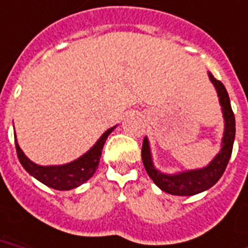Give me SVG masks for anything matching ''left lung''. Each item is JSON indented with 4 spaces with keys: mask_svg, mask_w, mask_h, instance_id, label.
I'll return each instance as SVG.
<instances>
[{
    "mask_svg": "<svg viewBox=\"0 0 248 248\" xmlns=\"http://www.w3.org/2000/svg\"><path fill=\"white\" fill-rule=\"evenodd\" d=\"M209 79L216 87L225 120L222 148L209 165L203 169L190 170V171L178 173L174 175L164 174L161 171L155 169L152 158H151V152H149L148 140H147V138H144V140H143L141 160H143L147 173L162 191L171 194V195L190 196L211 188L221 178V175L224 174L226 165L232 156L234 138H235V118H234V113L232 110V105H230L229 94L226 92L224 84L220 80H217L211 73H209Z\"/></svg>",
    "mask_w": 248,
    "mask_h": 248,
    "instance_id": "obj_1",
    "label": "left lung"
}]
</instances>
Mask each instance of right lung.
<instances>
[{"label": "right lung", "mask_w": 248, "mask_h": 248, "mask_svg": "<svg viewBox=\"0 0 248 248\" xmlns=\"http://www.w3.org/2000/svg\"><path fill=\"white\" fill-rule=\"evenodd\" d=\"M114 127L109 128L108 131L104 132V135L99 139V141L92 147V148L83 155L82 157L78 160L66 164V165L60 166H40L32 162L26 157L23 151L16 143L15 139V148H16V155L22 166L27 170L28 173L33 175L36 179H39L46 186L52 187L54 190H71L75 187L80 186L82 183L93 175V173L99 166L100 157H101V152H103V147L105 144L108 135L110 134L111 130Z\"/></svg>", "instance_id": "1"}]
</instances>
